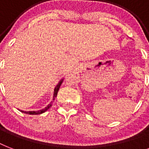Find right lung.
I'll return each mask as SVG.
<instances>
[{
	"instance_id": "right-lung-1",
	"label": "right lung",
	"mask_w": 149,
	"mask_h": 149,
	"mask_svg": "<svg viewBox=\"0 0 149 149\" xmlns=\"http://www.w3.org/2000/svg\"><path fill=\"white\" fill-rule=\"evenodd\" d=\"M63 81V79H61L60 81L58 82V84H57V86L55 87V90H54L53 100H55V98L56 97V96H57L58 91V90H59V87H60L61 84H62ZM51 106H52V103L50 104H49V105H48L46 107H45L44 109H42V110H40V111H22V112H23V113H28V114H41V113H44V112H45V111H47L48 109Z\"/></svg>"
}]
</instances>
